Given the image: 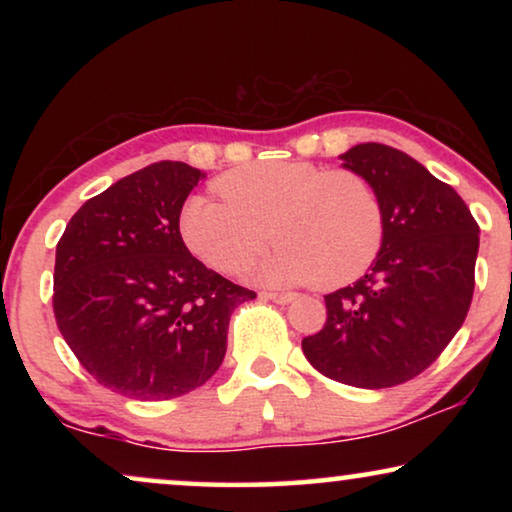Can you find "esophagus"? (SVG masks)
<instances>
[{"mask_svg": "<svg viewBox=\"0 0 512 512\" xmlns=\"http://www.w3.org/2000/svg\"><path fill=\"white\" fill-rule=\"evenodd\" d=\"M261 298L272 300V303H279V305H286L291 303V300H296V293H261Z\"/></svg>", "mask_w": 512, "mask_h": 512, "instance_id": "34e87169", "label": "esophagus"}]
</instances>
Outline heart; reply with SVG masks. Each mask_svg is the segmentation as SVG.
<instances>
[{
    "label": "heart",
    "mask_w": 512,
    "mask_h": 512,
    "mask_svg": "<svg viewBox=\"0 0 512 512\" xmlns=\"http://www.w3.org/2000/svg\"><path fill=\"white\" fill-rule=\"evenodd\" d=\"M212 195H191L179 214L181 240L223 275L247 270L265 242L279 244L254 268L263 284L342 286L380 254L384 214L373 186L349 170L272 160L216 179ZM271 230L268 231L267 228Z\"/></svg>",
    "instance_id": "obj_1"
}]
</instances>
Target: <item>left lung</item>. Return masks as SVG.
<instances>
[{
    "label": "left lung",
    "instance_id": "8db88e82",
    "mask_svg": "<svg viewBox=\"0 0 512 512\" xmlns=\"http://www.w3.org/2000/svg\"><path fill=\"white\" fill-rule=\"evenodd\" d=\"M342 167L373 186L384 240L370 270L324 296L326 324L303 340L321 375L359 389L408 382L464 324L480 228L452 186L387 144H356Z\"/></svg>",
    "mask_w": 512,
    "mask_h": 512
}]
</instances>
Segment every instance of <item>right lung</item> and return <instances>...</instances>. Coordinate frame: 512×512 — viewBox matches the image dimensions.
Instances as JSON below:
<instances>
[{"instance_id":"add662e5","label":"right lung","mask_w":512,"mask_h":512,"mask_svg":"<svg viewBox=\"0 0 512 512\" xmlns=\"http://www.w3.org/2000/svg\"><path fill=\"white\" fill-rule=\"evenodd\" d=\"M207 174L160 160L90 198L55 249L53 310L69 349L104 387L167 401L219 370L230 314L256 293L186 249L181 207Z\"/></svg>"}]
</instances>
